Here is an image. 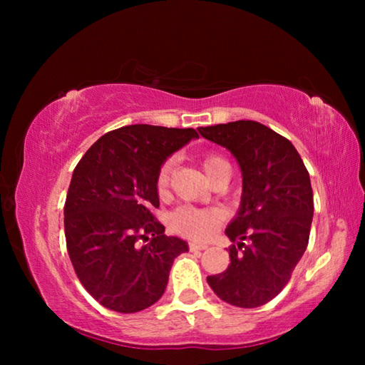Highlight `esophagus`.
Segmentation results:
<instances>
[{"mask_svg": "<svg viewBox=\"0 0 365 365\" xmlns=\"http://www.w3.org/2000/svg\"><path fill=\"white\" fill-rule=\"evenodd\" d=\"M190 251H205L207 248V245H200V243H188Z\"/></svg>", "mask_w": 365, "mask_h": 365, "instance_id": "esophagus-1", "label": "esophagus"}]
</instances>
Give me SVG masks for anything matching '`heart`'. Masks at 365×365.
Here are the masks:
<instances>
[{
    "mask_svg": "<svg viewBox=\"0 0 365 365\" xmlns=\"http://www.w3.org/2000/svg\"><path fill=\"white\" fill-rule=\"evenodd\" d=\"M201 165L211 182H214L220 175L230 174V165H228L224 158L217 156V154H207V156L202 158ZM170 172L172 160L168 159L160 165L156 175V188L160 196L165 195V191L169 188ZM224 219V212L220 209L180 206L170 214V225L174 228V232L182 235V237L195 240V242H202V240H207L217 230Z\"/></svg>",
    "mask_w": 365,
    "mask_h": 365,
    "instance_id": "1",
    "label": "heart"
}]
</instances>
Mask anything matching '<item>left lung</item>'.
Segmentation results:
<instances>
[{
    "label": "left lung",
    "mask_w": 365,
    "mask_h": 365,
    "mask_svg": "<svg viewBox=\"0 0 365 365\" xmlns=\"http://www.w3.org/2000/svg\"><path fill=\"white\" fill-rule=\"evenodd\" d=\"M225 146L243 174L242 206L227 227L230 264L207 283L222 301L259 307L274 299L304 255L314 197L309 172L292 141L255 120L197 128Z\"/></svg>",
    "instance_id": "8db88e82"
}]
</instances>
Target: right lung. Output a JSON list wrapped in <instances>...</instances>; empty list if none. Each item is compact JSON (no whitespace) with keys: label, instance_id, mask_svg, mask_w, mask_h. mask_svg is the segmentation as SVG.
<instances>
[{"label":"right lung","instance_id":"add662e5","mask_svg":"<svg viewBox=\"0 0 365 365\" xmlns=\"http://www.w3.org/2000/svg\"><path fill=\"white\" fill-rule=\"evenodd\" d=\"M195 128L127 125L95 141L73 169L64 205L67 252L101 306L133 314L153 306L188 245L154 217L158 170L196 138Z\"/></svg>","mask_w":365,"mask_h":365}]
</instances>
